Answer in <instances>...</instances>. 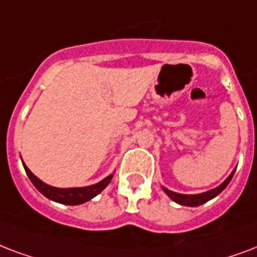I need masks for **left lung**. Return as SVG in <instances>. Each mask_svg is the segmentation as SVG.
Masks as SVG:
<instances>
[{
	"instance_id": "8db88e82",
	"label": "left lung",
	"mask_w": 257,
	"mask_h": 257,
	"mask_svg": "<svg viewBox=\"0 0 257 257\" xmlns=\"http://www.w3.org/2000/svg\"><path fill=\"white\" fill-rule=\"evenodd\" d=\"M236 170H233L232 174L225 179V182H222L218 187H215L213 190H209L206 193H201V194H179V193H174L171 190L166 189L163 187L164 193L167 194L168 197L174 201V202L179 203V205H183V206H199V205H202V203L207 202V201H210L214 197H217L218 194L222 191V190L229 185V182L232 181L233 174H234Z\"/></svg>"
}]
</instances>
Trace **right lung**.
Here are the masks:
<instances>
[{"label":"right lung","mask_w":257,"mask_h":257,"mask_svg":"<svg viewBox=\"0 0 257 257\" xmlns=\"http://www.w3.org/2000/svg\"><path fill=\"white\" fill-rule=\"evenodd\" d=\"M25 168V172L27 175L31 179V182L33 183V186L36 187L40 193L47 197L51 201H55V202L63 203V205H81V203H85L87 201H90L91 198H94L95 195L101 193L105 187H106L109 183H110L113 175L106 176L105 179H102L101 182H98L95 185L87 186V187H71V189H59V187H52V186L47 185L43 181H40L37 176H35L31 172L27 166L23 163Z\"/></svg>","instance_id":"1"}]
</instances>
